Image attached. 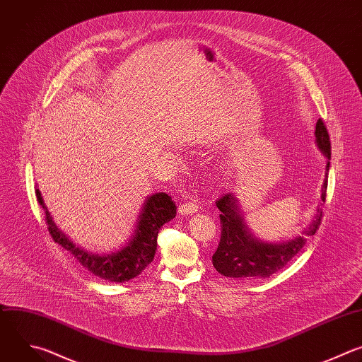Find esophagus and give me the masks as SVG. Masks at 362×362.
<instances>
[{
	"label": "esophagus",
	"mask_w": 362,
	"mask_h": 362,
	"mask_svg": "<svg viewBox=\"0 0 362 362\" xmlns=\"http://www.w3.org/2000/svg\"><path fill=\"white\" fill-rule=\"evenodd\" d=\"M199 209V201L197 198H191L189 201H185L184 204L180 205L178 208V212L181 215H188V214H192V212H197Z\"/></svg>",
	"instance_id": "obj_1"
}]
</instances>
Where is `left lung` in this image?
<instances>
[{
	"mask_svg": "<svg viewBox=\"0 0 362 362\" xmlns=\"http://www.w3.org/2000/svg\"><path fill=\"white\" fill-rule=\"evenodd\" d=\"M315 142L328 160L325 167V178L321 188V201L325 202L331 142L327 127L321 118L315 125ZM216 206L221 211L220 221L223 227L218 248L212 255V265L221 275L230 278H267L282 269L305 245V235H314L317 233L322 218V212L318 206L313 223L303 233L304 235L279 244H268L259 241L251 234L244 223L238 199L233 192H228L220 199H216Z\"/></svg>",
	"mask_w": 362,
	"mask_h": 362,
	"instance_id": "left-lung-1",
	"label": "left lung"
}]
</instances>
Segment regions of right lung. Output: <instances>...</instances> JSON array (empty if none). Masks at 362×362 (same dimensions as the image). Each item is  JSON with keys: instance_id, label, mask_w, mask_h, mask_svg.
Here are the masks:
<instances>
[{"instance_id": "1", "label": "right lung", "mask_w": 362, "mask_h": 362, "mask_svg": "<svg viewBox=\"0 0 362 362\" xmlns=\"http://www.w3.org/2000/svg\"><path fill=\"white\" fill-rule=\"evenodd\" d=\"M35 194L44 209L52 240L74 255V258H77V261L91 274L110 282L129 281L151 264L157 251V237L161 227L171 221L177 214L175 202L168 194L157 192L147 197L146 202L141 206V214L129 243L119 251L98 255L77 247L61 230H58L38 188L35 189Z\"/></svg>"}]
</instances>
